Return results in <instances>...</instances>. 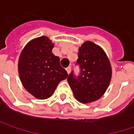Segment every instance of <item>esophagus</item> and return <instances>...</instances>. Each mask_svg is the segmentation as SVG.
<instances>
[{
  "label": "esophagus",
  "instance_id": "34e87169",
  "mask_svg": "<svg viewBox=\"0 0 134 134\" xmlns=\"http://www.w3.org/2000/svg\"><path fill=\"white\" fill-rule=\"evenodd\" d=\"M66 70H67V72L68 74H70V71H71V67H70H70H67V68H66Z\"/></svg>",
  "mask_w": 134,
  "mask_h": 134
}]
</instances>
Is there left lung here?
<instances>
[{
  "label": "left lung",
  "instance_id": "obj_1",
  "mask_svg": "<svg viewBox=\"0 0 134 134\" xmlns=\"http://www.w3.org/2000/svg\"><path fill=\"white\" fill-rule=\"evenodd\" d=\"M80 74L68 75L67 81L75 98L82 103L97 100L106 91L111 78V67L106 54L92 42H86L78 52Z\"/></svg>",
  "mask_w": 134,
  "mask_h": 134
}]
</instances>
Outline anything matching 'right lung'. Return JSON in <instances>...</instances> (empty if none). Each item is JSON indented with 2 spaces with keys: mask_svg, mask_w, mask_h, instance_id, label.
I'll list each match as a JSON object with an SVG mask.
<instances>
[{
  "mask_svg": "<svg viewBox=\"0 0 134 134\" xmlns=\"http://www.w3.org/2000/svg\"><path fill=\"white\" fill-rule=\"evenodd\" d=\"M54 44L45 36L30 41L21 52L18 70L25 89L38 99L49 98L58 83L67 77L59 57L52 54Z\"/></svg>",
  "mask_w": 134,
  "mask_h": 134,
  "instance_id": "obj_1",
  "label": "right lung"
}]
</instances>
